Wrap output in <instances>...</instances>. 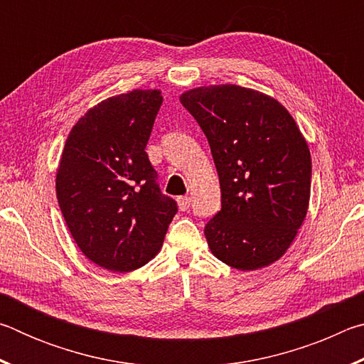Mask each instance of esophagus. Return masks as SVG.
I'll list each match as a JSON object with an SVG mask.
<instances>
[{
  "label": "esophagus",
  "instance_id": "obj_1",
  "mask_svg": "<svg viewBox=\"0 0 364 364\" xmlns=\"http://www.w3.org/2000/svg\"><path fill=\"white\" fill-rule=\"evenodd\" d=\"M178 207H180L181 212H186L188 208L191 207V199L188 196H183V197H178Z\"/></svg>",
  "mask_w": 364,
  "mask_h": 364
}]
</instances>
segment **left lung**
Listing matches in <instances>:
<instances>
[{
	"label": "left lung",
	"mask_w": 364,
	"mask_h": 364,
	"mask_svg": "<svg viewBox=\"0 0 364 364\" xmlns=\"http://www.w3.org/2000/svg\"><path fill=\"white\" fill-rule=\"evenodd\" d=\"M180 102L205 133L220 178L221 210L205 226L212 254L254 271L291 247L310 204L311 156L289 110L260 91L210 85Z\"/></svg>",
	"instance_id": "8db88e82"
}]
</instances>
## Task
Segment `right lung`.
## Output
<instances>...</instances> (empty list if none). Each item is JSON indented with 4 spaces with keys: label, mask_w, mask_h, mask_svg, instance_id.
<instances>
[{
    "label": "right lung",
    "mask_w": 364,
    "mask_h": 364,
    "mask_svg": "<svg viewBox=\"0 0 364 364\" xmlns=\"http://www.w3.org/2000/svg\"><path fill=\"white\" fill-rule=\"evenodd\" d=\"M162 100L160 90H133L96 104L73 125L59 160L56 194L73 241L115 273L152 260L178 210L144 151Z\"/></svg>",
    "instance_id": "obj_1"
}]
</instances>
